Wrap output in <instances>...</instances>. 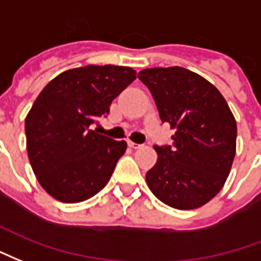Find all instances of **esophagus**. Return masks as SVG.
I'll list each match as a JSON object with an SVG mask.
<instances>
[{"instance_id": "obj_1", "label": "esophagus", "mask_w": 261, "mask_h": 261, "mask_svg": "<svg viewBox=\"0 0 261 261\" xmlns=\"http://www.w3.org/2000/svg\"><path fill=\"white\" fill-rule=\"evenodd\" d=\"M128 146L130 147V149H140L142 147V144H138V143H135V142H132V140H129L128 142Z\"/></svg>"}]
</instances>
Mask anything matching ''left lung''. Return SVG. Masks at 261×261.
<instances>
[{"label": "left lung", "mask_w": 261, "mask_h": 261, "mask_svg": "<svg viewBox=\"0 0 261 261\" xmlns=\"http://www.w3.org/2000/svg\"><path fill=\"white\" fill-rule=\"evenodd\" d=\"M138 77L160 118L175 129L174 146H154L157 163L146 182L167 206L193 210L218 195L237 153V121L214 85L180 66L149 68Z\"/></svg>", "instance_id": "8db88e82"}]
</instances>
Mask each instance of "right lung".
<instances>
[{
  "mask_svg": "<svg viewBox=\"0 0 261 261\" xmlns=\"http://www.w3.org/2000/svg\"><path fill=\"white\" fill-rule=\"evenodd\" d=\"M135 79L129 66L86 65L55 76L37 96L24 119L26 147L39 184L55 200L81 203L108 184L128 144L91 125Z\"/></svg>",
  "mask_w": 261,
  "mask_h": 261,
  "instance_id": "1",
  "label": "right lung"
}]
</instances>
